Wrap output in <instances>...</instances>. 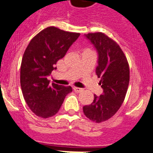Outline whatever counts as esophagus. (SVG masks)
I'll return each mask as SVG.
<instances>
[{
	"instance_id": "esophagus-1",
	"label": "esophagus",
	"mask_w": 153,
	"mask_h": 153,
	"mask_svg": "<svg viewBox=\"0 0 153 153\" xmlns=\"http://www.w3.org/2000/svg\"><path fill=\"white\" fill-rule=\"evenodd\" d=\"M73 90L75 91H77V92H80V91H83V88H77V87H74Z\"/></svg>"
}]
</instances>
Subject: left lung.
I'll return each mask as SVG.
<instances>
[{"instance_id": "obj_1", "label": "left lung", "mask_w": 153, "mask_h": 153, "mask_svg": "<svg viewBox=\"0 0 153 153\" xmlns=\"http://www.w3.org/2000/svg\"><path fill=\"white\" fill-rule=\"evenodd\" d=\"M98 53L96 73L100 78L102 94L94 96L93 102L83 107L87 118L96 123L111 118L125 100L129 82V69L120 46L103 33L84 35Z\"/></svg>"}]
</instances>
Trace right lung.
<instances>
[{
  "mask_svg": "<svg viewBox=\"0 0 153 153\" xmlns=\"http://www.w3.org/2000/svg\"><path fill=\"white\" fill-rule=\"evenodd\" d=\"M80 33L49 27L40 31L28 44L22 58L20 85L24 100L34 113L50 118L58 112L65 96L73 89L50 83L47 76L56 63L65 55Z\"/></svg>",
  "mask_w": 153,
  "mask_h": 153,
  "instance_id": "obj_1",
  "label": "right lung"
}]
</instances>
